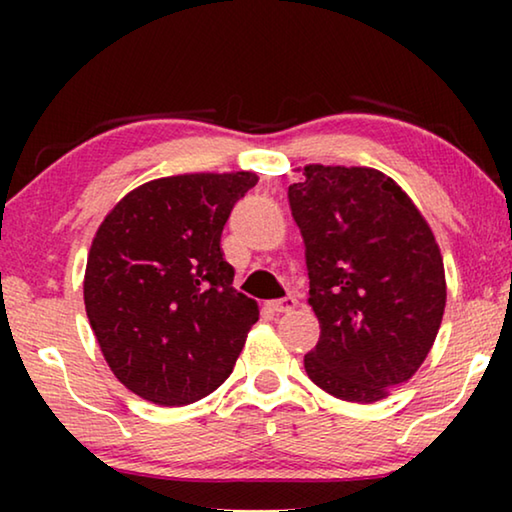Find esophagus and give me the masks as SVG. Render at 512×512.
Segmentation results:
<instances>
[{"label": "esophagus", "instance_id": "1", "mask_svg": "<svg viewBox=\"0 0 512 512\" xmlns=\"http://www.w3.org/2000/svg\"><path fill=\"white\" fill-rule=\"evenodd\" d=\"M266 307L275 311V314H287V311H293L298 307V298L287 296V298H280V300H268Z\"/></svg>", "mask_w": 512, "mask_h": 512}]
</instances>
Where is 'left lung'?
<instances>
[{
	"instance_id": "obj_1",
	"label": "left lung",
	"mask_w": 512,
	"mask_h": 512,
	"mask_svg": "<svg viewBox=\"0 0 512 512\" xmlns=\"http://www.w3.org/2000/svg\"><path fill=\"white\" fill-rule=\"evenodd\" d=\"M320 323L309 379L345 402L372 404L409 381L443 323V255L427 219L372 167L305 164L289 187Z\"/></svg>"
}]
</instances>
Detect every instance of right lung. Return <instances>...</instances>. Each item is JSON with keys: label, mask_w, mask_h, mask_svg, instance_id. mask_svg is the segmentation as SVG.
Returning a JSON list of instances; mask_svg holds the SVG:
<instances>
[{"label": "right lung", "mask_w": 512, "mask_h": 512, "mask_svg": "<svg viewBox=\"0 0 512 512\" xmlns=\"http://www.w3.org/2000/svg\"><path fill=\"white\" fill-rule=\"evenodd\" d=\"M253 171L178 173L135 187L92 239L83 300L103 359L128 391L185 406L235 368L259 307L232 287L221 232Z\"/></svg>", "instance_id": "obj_1"}]
</instances>
